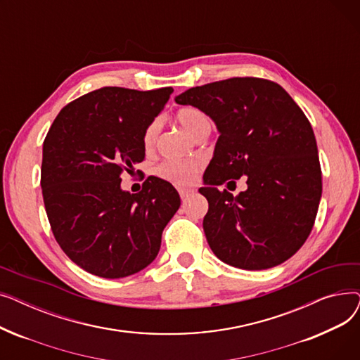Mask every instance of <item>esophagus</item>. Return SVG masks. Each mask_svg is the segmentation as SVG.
Segmentation results:
<instances>
[{
	"instance_id": "obj_1",
	"label": "esophagus",
	"mask_w": 360,
	"mask_h": 360,
	"mask_svg": "<svg viewBox=\"0 0 360 360\" xmlns=\"http://www.w3.org/2000/svg\"><path fill=\"white\" fill-rule=\"evenodd\" d=\"M193 194H194L193 190H185V188H179V195H181V198H182L184 202H185L188 198H190Z\"/></svg>"
}]
</instances>
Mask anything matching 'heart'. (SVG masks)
Wrapping results in <instances>:
<instances>
[{
	"label": "heart",
	"instance_id": "heart-1",
	"mask_svg": "<svg viewBox=\"0 0 360 360\" xmlns=\"http://www.w3.org/2000/svg\"><path fill=\"white\" fill-rule=\"evenodd\" d=\"M176 120L181 127L191 137H198L202 132H210L212 120L207 113L195 106H185L176 112ZM159 134V122L151 121L143 134V144L146 148H151L156 143ZM200 165L197 162H184V160H169L162 163L158 167V174L170 182L178 185L191 184L195 179Z\"/></svg>",
	"mask_w": 360,
	"mask_h": 360
}]
</instances>
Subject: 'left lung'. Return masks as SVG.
Here are the masks:
<instances>
[{"label": "left lung", "mask_w": 360, "mask_h": 360, "mask_svg": "<svg viewBox=\"0 0 360 360\" xmlns=\"http://www.w3.org/2000/svg\"><path fill=\"white\" fill-rule=\"evenodd\" d=\"M179 105L202 109L219 131L200 194L214 255L242 270L289 259L309 236L323 194L318 148L305 113L277 83L235 77L188 89ZM248 176L238 196L217 186Z\"/></svg>", "instance_id": "1"}]
</instances>
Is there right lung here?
<instances>
[{
  "instance_id": "1",
  "label": "right lung",
  "mask_w": 360,
  "mask_h": 360,
  "mask_svg": "<svg viewBox=\"0 0 360 360\" xmlns=\"http://www.w3.org/2000/svg\"><path fill=\"white\" fill-rule=\"evenodd\" d=\"M172 87H102L68 103L44 141L41 186L48 220L67 257L90 274L121 278L155 261L162 232L181 205L178 191L148 176L139 194L121 174L144 160L146 127Z\"/></svg>"
}]
</instances>
